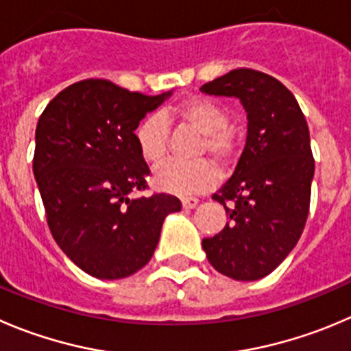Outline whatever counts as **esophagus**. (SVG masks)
Here are the masks:
<instances>
[{
	"label": "esophagus",
	"mask_w": 351,
	"mask_h": 351,
	"mask_svg": "<svg viewBox=\"0 0 351 351\" xmlns=\"http://www.w3.org/2000/svg\"><path fill=\"white\" fill-rule=\"evenodd\" d=\"M181 203H182V206H184V208H196V205H198V199H196V198H182Z\"/></svg>",
	"instance_id": "esophagus-1"
}]
</instances>
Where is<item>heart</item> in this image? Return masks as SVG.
<instances>
[{"label":"heart","instance_id":"1","mask_svg":"<svg viewBox=\"0 0 351 351\" xmlns=\"http://www.w3.org/2000/svg\"><path fill=\"white\" fill-rule=\"evenodd\" d=\"M173 117L202 134L198 153H208L223 169L234 163L239 153L238 129L228 125L229 115L223 106L206 98H191L182 101L173 110ZM136 145L143 158L156 163L165 156L169 145V123L160 113H152L139 122L134 132ZM219 181V170L208 160L196 162H169L160 163L153 172L156 188L170 195H193L212 188Z\"/></svg>","mask_w":351,"mask_h":351}]
</instances>
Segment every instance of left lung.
I'll list each match as a JSON object with an SVG mask.
<instances>
[{
  "instance_id": "8db88e82",
  "label": "left lung",
  "mask_w": 351,
  "mask_h": 351,
  "mask_svg": "<svg viewBox=\"0 0 351 351\" xmlns=\"http://www.w3.org/2000/svg\"><path fill=\"white\" fill-rule=\"evenodd\" d=\"M199 89L234 96L248 115L241 158L212 196L223 205L229 222L202 246L220 274L256 281L289 255L305 228L315 167L308 125L293 93L258 70H231Z\"/></svg>"
}]
</instances>
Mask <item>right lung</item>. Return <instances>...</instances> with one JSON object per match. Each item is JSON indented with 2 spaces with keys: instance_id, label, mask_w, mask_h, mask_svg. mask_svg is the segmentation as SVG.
<instances>
[{
  "instance_id": "obj_1",
  "label": "right lung",
  "mask_w": 351,
  "mask_h": 351,
  "mask_svg": "<svg viewBox=\"0 0 351 351\" xmlns=\"http://www.w3.org/2000/svg\"><path fill=\"white\" fill-rule=\"evenodd\" d=\"M172 93L146 96L105 79L63 89L41 113L32 170L56 245L98 279H122L152 260L176 196L146 189L134 131Z\"/></svg>"
}]
</instances>
